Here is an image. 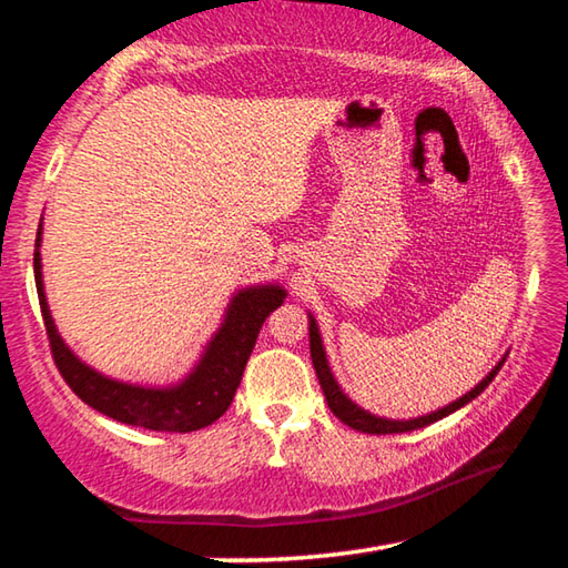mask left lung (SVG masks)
Here are the masks:
<instances>
[{"instance_id":"8db88e82","label":"left lung","mask_w":568,"mask_h":568,"mask_svg":"<svg viewBox=\"0 0 568 568\" xmlns=\"http://www.w3.org/2000/svg\"><path fill=\"white\" fill-rule=\"evenodd\" d=\"M307 335H311V358H313V368H315V376H318V383L323 388V396L328 400V408L333 410L335 418H341L345 426H351L355 430H361V434H376V436H386V434H406V430H416L428 426V423H436L440 418L450 416V413L464 408L466 403L474 400L476 396L486 390L488 383L496 378V373L501 371V365L506 363V355L501 361H498L491 371H488V376L478 383V386L470 388L466 396H460L458 400L448 403V406L438 408V410H430L426 416H418V418H408V420H393V418H381V416H373L371 410L361 408L358 403H353L348 396H345L343 388L338 386V381H335L331 365H328V355H325L323 348V338H321V328H318V321L313 318V313H307Z\"/></svg>"}]
</instances>
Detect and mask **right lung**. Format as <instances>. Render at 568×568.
I'll return each mask as SVG.
<instances>
[{"label": "right lung", "mask_w": 568, "mask_h": 568, "mask_svg": "<svg viewBox=\"0 0 568 568\" xmlns=\"http://www.w3.org/2000/svg\"><path fill=\"white\" fill-rule=\"evenodd\" d=\"M34 245V283L57 368L88 406L112 420L148 430L190 434V430L205 428L223 416L235 398L247 358L255 348L257 333H261L267 315L275 307H281L287 295L281 283L240 287L230 297L223 323L213 333V338L205 343L187 376L170 383V386H142V383L104 376L64 343L50 313L42 281V220L37 227Z\"/></svg>", "instance_id": "1"}]
</instances>
